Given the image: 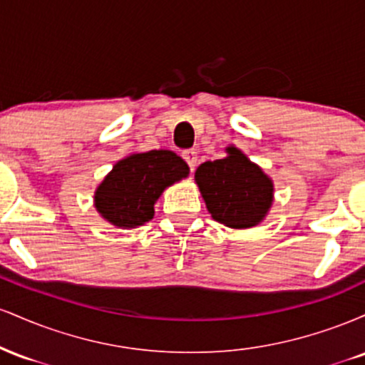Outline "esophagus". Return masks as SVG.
I'll list each match as a JSON object with an SVG mask.
<instances>
[{
  "mask_svg": "<svg viewBox=\"0 0 365 365\" xmlns=\"http://www.w3.org/2000/svg\"><path fill=\"white\" fill-rule=\"evenodd\" d=\"M183 159H185V163L188 165V168L190 171L195 170V165H197V153L194 149H188V150H183Z\"/></svg>",
  "mask_w": 365,
  "mask_h": 365,
  "instance_id": "34e87169",
  "label": "esophagus"
}]
</instances>
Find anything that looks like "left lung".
I'll return each instance as SVG.
<instances>
[{
	"label": "left lung",
	"instance_id": "left-lung-1",
	"mask_svg": "<svg viewBox=\"0 0 365 365\" xmlns=\"http://www.w3.org/2000/svg\"><path fill=\"white\" fill-rule=\"evenodd\" d=\"M228 156L206 161L195 182L212 220L230 228H252L273 204V182L240 149L230 145Z\"/></svg>",
	"mask_w": 365,
	"mask_h": 365
}]
</instances>
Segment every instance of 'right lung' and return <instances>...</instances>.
<instances>
[{
	"instance_id": "add662e5",
	"label": "right lung",
	"mask_w": 365,
	"mask_h": 365,
	"mask_svg": "<svg viewBox=\"0 0 365 365\" xmlns=\"http://www.w3.org/2000/svg\"><path fill=\"white\" fill-rule=\"evenodd\" d=\"M187 175V163L173 150L130 154L113 166L98 187L96 209L118 228H137L153 220L163 190Z\"/></svg>"
}]
</instances>
